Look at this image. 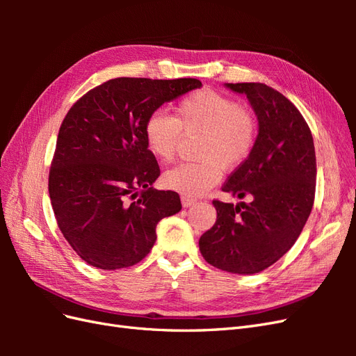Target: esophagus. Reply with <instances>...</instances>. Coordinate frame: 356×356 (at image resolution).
<instances>
[{"label": "esophagus", "instance_id": "esophagus-1", "mask_svg": "<svg viewBox=\"0 0 356 356\" xmlns=\"http://www.w3.org/2000/svg\"><path fill=\"white\" fill-rule=\"evenodd\" d=\"M197 200L196 199H193V197H188V196H181V203H182V207L184 208H188V207H191V204H195Z\"/></svg>", "mask_w": 356, "mask_h": 356}]
</instances>
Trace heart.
<instances>
[{"label":"heart","mask_w":356,"mask_h":356,"mask_svg":"<svg viewBox=\"0 0 356 356\" xmlns=\"http://www.w3.org/2000/svg\"><path fill=\"white\" fill-rule=\"evenodd\" d=\"M145 147L161 163L175 157L182 135L202 134L197 156L165 172L163 184L182 195L199 196L221 179L222 168L233 169L250 157L257 143V118L229 96L200 90L175 106L174 117L154 111L143 127Z\"/></svg>","instance_id":"obj_1"}]
</instances>
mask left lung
I'll return each instance as SVG.
<instances>
[{"label": "left lung", "instance_id": "left-lung-1", "mask_svg": "<svg viewBox=\"0 0 356 356\" xmlns=\"http://www.w3.org/2000/svg\"><path fill=\"white\" fill-rule=\"evenodd\" d=\"M257 114V143L222 191L250 203L213 200L217 221L199 239L204 260L221 270L254 275L276 263L303 230L315 200L316 156L296 105L263 83H227Z\"/></svg>", "mask_w": 356, "mask_h": 356}]
</instances>
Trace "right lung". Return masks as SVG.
<instances>
[{
	"label": "right lung",
	"instance_id": "1",
	"mask_svg": "<svg viewBox=\"0 0 356 356\" xmlns=\"http://www.w3.org/2000/svg\"><path fill=\"white\" fill-rule=\"evenodd\" d=\"M200 86L197 79H113L67 113L49 195L63 238L88 264L115 270L139 263L156 242L157 222L181 211L178 193L152 187L160 168L143 127L160 105Z\"/></svg>",
	"mask_w": 356,
	"mask_h": 356
}]
</instances>
